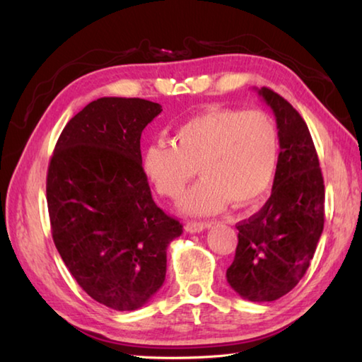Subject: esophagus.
I'll return each mask as SVG.
<instances>
[{
    "label": "esophagus",
    "instance_id": "obj_1",
    "mask_svg": "<svg viewBox=\"0 0 362 362\" xmlns=\"http://www.w3.org/2000/svg\"><path fill=\"white\" fill-rule=\"evenodd\" d=\"M211 224L210 222H197V221H191V222H187L185 226V230L188 233H199L202 232V230L209 228Z\"/></svg>",
    "mask_w": 362,
    "mask_h": 362
}]
</instances>
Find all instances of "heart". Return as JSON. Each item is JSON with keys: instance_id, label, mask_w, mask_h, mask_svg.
I'll list each match as a JSON object with an SVG mask.
<instances>
[{"instance_id": "1", "label": "heart", "mask_w": 362, "mask_h": 362, "mask_svg": "<svg viewBox=\"0 0 362 362\" xmlns=\"http://www.w3.org/2000/svg\"><path fill=\"white\" fill-rule=\"evenodd\" d=\"M279 166V134L261 110L209 109L174 130L173 143L153 141L141 168L157 193L179 199L196 174L202 179L183 197L188 214H213L230 201L244 206L263 197Z\"/></svg>"}]
</instances>
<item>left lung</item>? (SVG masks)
Here are the masks:
<instances>
[{
    "instance_id": "left-lung-1",
    "label": "left lung",
    "mask_w": 362,
    "mask_h": 362,
    "mask_svg": "<svg viewBox=\"0 0 362 362\" xmlns=\"http://www.w3.org/2000/svg\"><path fill=\"white\" fill-rule=\"evenodd\" d=\"M279 129V166L263 209L236 226L227 281L250 302H274L308 271L324 230L325 187L308 126L286 99L257 88Z\"/></svg>"
}]
</instances>
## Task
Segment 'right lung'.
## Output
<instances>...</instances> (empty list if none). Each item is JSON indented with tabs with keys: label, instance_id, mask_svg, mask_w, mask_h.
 I'll return each instance as SVG.
<instances>
[{
	"label": "right lung",
	"instance_id": "right-lung-1",
	"mask_svg": "<svg viewBox=\"0 0 362 362\" xmlns=\"http://www.w3.org/2000/svg\"><path fill=\"white\" fill-rule=\"evenodd\" d=\"M160 113L146 99L99 98L68 121L48 168L54 244L79 286L117 311L161 288L166 249L183 232L153 202L141 168V132Z\"/></svg>",
	"mask_w": 362,
	"mask_h": 362
}]
</instances>
